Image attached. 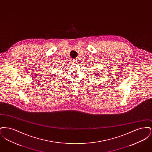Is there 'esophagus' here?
Instances as JSON below:
<instances>
[{"label":"esophagus","mask_w":152,"mask_h":152,"mask_svg":"<svg viewBox=\"0 0 152 152\" xmlns=\"http://www.w3.org/2000/svg\"><path fill=\"white\" fill-rule=\"evenodd\" d=\"M72 61L74 63H77V60L76 59H73V60H72Z\"/></svg>","instance_id":"34e87169"}]
</instances>
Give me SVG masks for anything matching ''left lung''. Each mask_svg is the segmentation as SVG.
I'll list each match as a JSON object with an SVG mask.
<instances>
[{"mask_svg": "<svg viewBox=\"0 0 152 152\" xmlns=\"http://www.w3.org/2000/svg\"><path fill=\"white\" fill-rule=\"evenodd\" d=\"M94 72H96V71H95ZM95 74H96V75H97V73H95Z\"/></svg>", "mask_w": 152, "mask_h": 152, "instance_id": "1", "label": "left lung"}]
</instances>
